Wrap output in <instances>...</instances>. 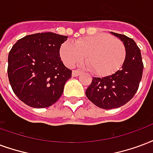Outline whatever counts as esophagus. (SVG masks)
<instances>
[{
	"instance_id": "34e87169",
	"label": "esophagus",
	"mask_w": 153,
	"mask_h": 153,
	"mask_svg": "<svg viewBox=\"0 0 153 153\" xmlns=\"http://www.w3.org/2000/svg\"><path fill=\"white\" fill-rule=\"evenodd\" d=\"M80 74H81V72L79 71H73V72H72V76L73 77H76V76H79Z\"/></svg>"
}]
</instances>
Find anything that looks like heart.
<instances>
[{
	"instance_id": "1",
	"label": "heart",
	"mask_w": 153,
	"mask_h": 153,
	"mask_svg": "<svg viewBox=\"0 0 153 153\" xmlns=\"http://www.w3.org/2000/svg\"><path fill=\"white\" fill-rule=\"evenodd\" d=\"M60 55L65 64L73 67L82 63L86 56L88 70L98 75H107L117 70L124 61L125 45L121 39L107 34L82 37L65 43Z\"/></svg>"
}]
</instances>
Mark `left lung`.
<instances>
[{
    "label": "left lung",
    "instance_id": "left-lung-1",
    "mask_svg": "<svg viewBox=\"0 0 153 153\" xmlns=\"http://www.w3.org/2000/svg\"><path fill=\"white\" fill-rule=\"evenodd\" d=\"M125 45L126 57L119 71L108 76L93 78L86 90L88 99L99 108H119L130 101L138 91L142 79L143 63L136 43L125 35L111 32Z\"/></svg>",
    "mask_w": 153,
    "mask_h": 153
}]
</instances>
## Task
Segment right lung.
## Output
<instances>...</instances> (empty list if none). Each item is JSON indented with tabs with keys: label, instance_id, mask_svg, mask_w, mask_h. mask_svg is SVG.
Segmentation results:
<instances>
[{
	"label": "right lung",
	"instance_id": "right-lung-1",
	"mask_svg": "<svg viewBox=\"0 0 153 153\" xmlns=\"http://www.w3.org/2000/svg\"><path fill=\"white\" fill-rule=\"evenodd\" d=\"M68 36L36 33L19 39L8 56V78L18 98L32 108H47L62 95L72 71L60 56Z\"/></svg>",
	"mask_w": 153,
	"mask_h": 153
}]
</instances>
